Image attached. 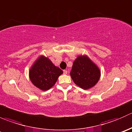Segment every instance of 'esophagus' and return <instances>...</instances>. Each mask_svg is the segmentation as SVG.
Wrapping results in <instances>:
<instances>
[{"mask_svg":"<svg viewBox=\"0 0 132 132\" xmlns=\"http://www.w3.org/2000/svg\"><path fill=\"white\" fill-rule=\"evenodd\" d=\"M63 73L64 74V75H66L68 73V71L67 70H64L63 71Z\"/></svg>","mask_w":132,"mask_h":132,"instance_id":"obj_1","label":"esophagus"}]
</instances>
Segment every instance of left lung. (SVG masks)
Returning a JSON list of instances; mask_svg holds the SVG:
<instances>
[{"mask_svg":"<svg viewBox=\"0 0 132 132\" xmlns=\"http://www.w3.org/2000/svg\"><path fill=\"white\" fill-rule=\"evenodd\" d=\"M70 76L76 85L86 90L96 84L101 71L87 55H79L73 62Z\"/></svg>","mask_w":132,"mask_h":132,"instance_id":"obj_1","label":"left lung"}]
</instances>
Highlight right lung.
I'll use <instances>...</instances> for the list:
<instances>
[{"label": "right lung", "instance_id": "1", "mask_svg": "<svg viewBox=\"0 0 132 132\" xmlns=\"http://www.w3.org/2000/svg\"><path fill=\"white\" fill-rule=\"evenodd\" d=\"M62 73L63 71L48 58L41 55L30 68L29 78L36 87L46 91L54 86L58 77Z\"/></svg>", "mask_w": 132, "mask_h": 132}]
</instances>
